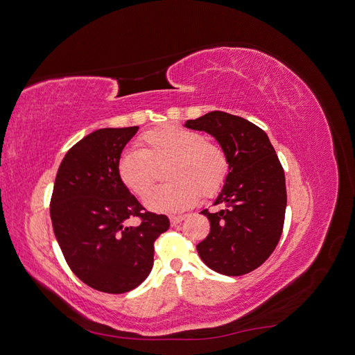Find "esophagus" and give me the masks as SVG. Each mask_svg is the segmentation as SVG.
I'll list each match as a JSON object with an SVG mask.
<instances>
[{"instance_id":"obj_1","label":"esophagus","mask_w":355,"mask_h":355,"mask_svg":"<svg viewBox=\"0 0 355 355\" xmlns=\"http://www.w3.org/2000/svg\"><path fill=\"white\" fill-rule=\"evenodd\" d=\"M184 219H185V216H170V223L175 227V225L180 223Z\"/></svg>"}]
</instances>
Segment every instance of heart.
Returning <instances> with one entry per match:
<instances>
[{"mask_svg": "<svg viewBox=\"0 0 355 355\" xmlns=\"http://www.w3.org/2000/svg\"><path fill=\"white\" fill-rule=\"evenodd\" d=\"M141 149H125L116 159V176L139 198H145L155 178L154 164L170 159L166 185L155 188L145 204L159 213L187 210L202 197L222 191L230 175V159L223 148L206 141L200 132L179 124H163L139 139Z\"/></svg>", "mask_w": 355, "mask_h": 355, "instance_id": "heart-1", "label": "heart"}]
</instances>
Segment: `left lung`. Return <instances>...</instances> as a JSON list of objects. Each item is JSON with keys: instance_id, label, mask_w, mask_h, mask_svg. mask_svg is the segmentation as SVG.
Returning a JSON list of instances; mask_svg holds the SVG:
<instances>
[{"instance_id": "1", "label": "left lung", "mask_w": 355, "mask_h": 355, "mask_svg": "<svg viewBox=\"0 0 355 355\" xmlns=\"http://www.w3.org/2000/svg\"><path fill=\"white\" fill-rule=\"evenodd\" d=\"M185 127L211 135L230 159L228 179L213 202L223 209L201 211L210 220V232L197 252L210 270L244 275L261 266L280 241L287 204L284 170L266 133L241 116L213 111Z\"/></svg>"}]
</instances>
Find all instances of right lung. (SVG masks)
Returning a JSON list of instances; mask_svg holds the SVG:
<instances>
[{"label":"right lung","mask_w":355,"mask_h":355,"mask_svg":"<svg viewBox=\"0 0 355 355\" xmlns=\"http://www.w3.org/2000/svg\"><path fill=\"white\" fill-rule=\"evenodd\" d=\"M137 125L99 128L75 144L59 166L50 218L60 250L83 283L125 293L149 275L154 243L168 230L166 214L145 211L116 176V159ZM139 217L137 227L125 220Z\"/></svg>","instance_id":"obj_1"}]
</instances>
